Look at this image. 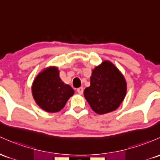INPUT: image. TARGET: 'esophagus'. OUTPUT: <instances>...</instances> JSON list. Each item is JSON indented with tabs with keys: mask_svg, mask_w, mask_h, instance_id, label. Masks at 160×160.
Segmentation results:
<instances>
[{
	"mask_svg": "<svg viewBox=\"0 0 160 160\" xmlns=\"http://www.w3.org/2000/svg\"><path fill=\"white\" fill-rule=\"evenodd\" d=\"M77 92H78L79 94H83V87H79V88H77Z\"/></svg>",
	"mask_w": 160,
	"mask_h": 160,
	"instance_id": "34e87169",
	"label": "esophagus"
}]
</instances>
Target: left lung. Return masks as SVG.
I'll return each mask as SVG.
<instances>
[{
    "label": "left lung",
    "instance_id": "1",
    "mask_svg": "<svg viewBox=\"0 0 160 160\" xmlns=\"http://www.w3.org/2000/svg\"><path fill=\"white\" fill-rule=\"evenodd\" d=\"M125 80L109 61L96 67L90 77V86L84 90V96L92 109L98 114L114 111L120 106L126 94Z\"/></svg>",
    "mask_w": 160,
    "mask_h": 160
}]
</instances>
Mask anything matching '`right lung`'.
<instances>
[{"label": "right lung", "mask_w": 160, "mask_h": 160, "mask_svg": "<svg viewBox=\"0 0 160 160\" xmlns=\"http://www.w3.org/2000/svg\"><path fill=\"white\" fill-rule=\"evenodd\" d=\"M32 91L36 103L48 112L62 109L74 92L69 85L63 83L56 68L40 73L33 82Z\"/></svg>", "instance_id": "add662e5"}]
</instances>
